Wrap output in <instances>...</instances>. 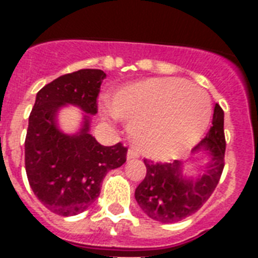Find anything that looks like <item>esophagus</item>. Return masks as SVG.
Instances as JSON below:
<instances>
[{"instance_id": "1", "label": "esophagus", "mask_w": 258, "mask_h": 258, "mask_svg": "<svg viewBox=\"0 0 258 258\" xmlns=\"http://www.w3.org/2000/svg\"><path fill=\"white\" fill-rule=\"evenodd\" d=\"M139 157V154H138L137 150H134V149H130L128 150V153H127V159L128 161H131V159H135V158Z\"/></svg>"}]
</instances>
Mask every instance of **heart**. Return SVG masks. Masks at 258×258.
Returning <instances> with one entry per match:
<instances>
[{
	"instance_id": "obj_1",
	"label": "heart",
	"mask_w": 258,
	"mask_h": 258,
	"mask_svg": "<svg viewBox=\"0 0 258 258\" xmlns=\"http://www.w3.org/2000/svg\"><path fill=\"white\" fill-rule=\"evenodd\" d=\"M109 107L130 124L135 147L154 159L191 149L208 128L212 113L206 91L176 78L128 84L113 93Z\"/></svg>"
}]
</instances>
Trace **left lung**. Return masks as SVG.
I'll return each instance as SVG.
<instances>
[{
	"mask_svg": "<svg viewBox=\"0 0 258 258\" xmlns=\"http://www.w3.org/2000/svg\"><path fill=\"white\" fill-rule=\"evenodd\" d=\"M212 127L192 149V154H208L206 170L198 178L183 175V162L154 163L145 159L147 172L135 190L139 208L153 220L174 224L191 216L212 196L218 184L225 162L224 111L216 104Z\"/></svg>",
	"mask_w": 258,
	"mask_h": 258,
	"instance_id": "8db88e82",
	"label": "left lung"
}]
</instances>
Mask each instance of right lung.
Segmentation results:
<instances>
[{
	"instance_id": "add662e5",
	"label": "right lung",
	"mask_w": 258,
	"mask_h": 258,
	"mask_svg": "<svg viewBox=\"0 0 258 258\" xmlns=\"http://www.w3.org/2000/svg\"><path fill=\"white\" fill-rule=\"evenodd\" d=\"M107 75L101 70H80L62 75L37 92L25 138V170L34 196L52 213L76 216L100 194L109 170L125 162L121 143L101 146L89 134L91 115ZM85 112L82 128L66 134L58 128L57 113L67 105Z\"/></svg>"
}]
</instances>
